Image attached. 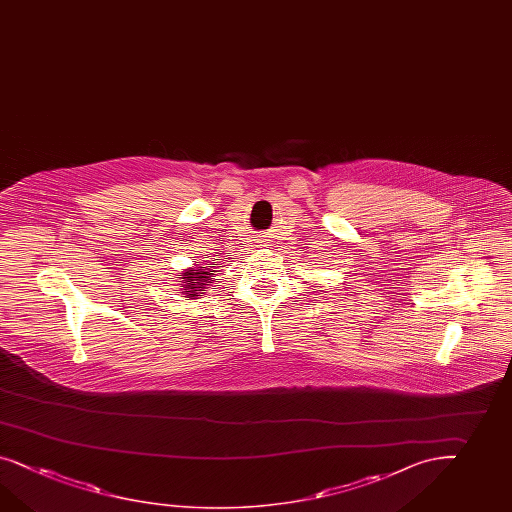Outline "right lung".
<instances>
[{
  "instance_id": "add662e5",
  "label": "right lung",
  "mask_w": 512,
  "mask_h": 512,
  "mask_svg": "<svg viewBox=\"0 0 512 512\" xmlns=\"http://www.w3.org/2000/svg\"><path fill=\"white\" fill-rule=\"evenodd\" d=\"M210 272H214V270H208L207 266H197V268H192V270H186L184 272V277H182V287H184V294H186V298H190V300H195L197 296H201L203 294V289H205V285L208 283H212V274Z\"/></svg>"
}]
</instances>
